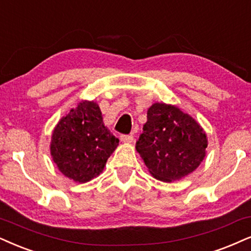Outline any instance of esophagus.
<instances>
[{
    "mask_svg": "<svg viewBox=\"0 0 251 251\" xmlns=\"http://www.w3.org/2000/svg\"><path fill=\"white\" fill-rule=\"evenodd\" d=\"M133 139H134V135H133V134L120 135V140H122L123 142H132Z\"/></svg>",
    "mask_w": 251,
    "mask_h": 251,
    "instance_id": "obj_1",
    "label": "esophagus"
}]
</instances>
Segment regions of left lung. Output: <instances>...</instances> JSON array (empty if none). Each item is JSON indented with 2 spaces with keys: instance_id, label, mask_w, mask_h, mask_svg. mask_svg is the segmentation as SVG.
Here are the masks:
<instances>
[{
  "instance_id": "left-lung-1",
  "label": "left lung",
  "mask_w": 251,
  "mask_h": 251,
  "mask_svg": "<svg viewBox=\"0 0 251 251\" xmlns=\"http://www.w3.org/2000/svg\"><path fill=\"white\" fill-rule=\"evenodd\" d=\"M207 138L192 117L174 105L155 103L136 141L149 173L156 179L173 182L189 175L205 157Z\"/></svg>"
}]
</instances>
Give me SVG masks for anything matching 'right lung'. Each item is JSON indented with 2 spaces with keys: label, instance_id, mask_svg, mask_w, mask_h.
<instances>
[{
  "label": "right lung",
  "instance_id": "add662e5",
  "mask_svg": "<svg viewBox=\"0 0 251 251\" xmlns=\"http://www.w3.org/2000/svg\"><path fill=\"white\" fill-rule=\"evenodd\" d=\"M118 142L119 139L104 126L100 106L82 102L56 125L50 154L63 175L85 183L102 173Z\"/></svg>",
  "mask_w": 251,
  "mask_h": 251
}]
</instances>
